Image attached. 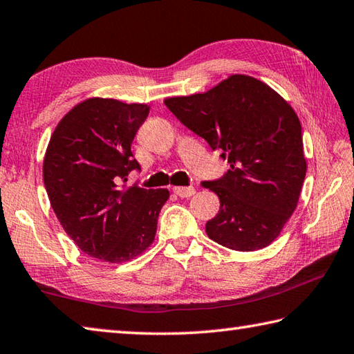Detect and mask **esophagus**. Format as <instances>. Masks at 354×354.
Masks as SVG:
<instances>
[{"label": "esophagus", "mask_w": 354, "mask_h": 354, "mask_svg": "<svg viewBox=\"0 0 354 354\" xmlns=\"http://www.w3.org/2000/svg\"><path fill=\"white\" fill-rule=\"evenodd\" d=\"M173 192L179 196V198H189L192 195H195V187H175Z\"/></svg>", "instance_id": "obj_1"}]
</instances>
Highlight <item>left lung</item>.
<instances>
[{"label": "left lung", "mask_w": 354, "mask_h": 354, "mask_svg": "<svg viewBox=\"0 0 354 354\" xmlns=\"http://www.w3.org/2000/svg\"><path fill=\"white\" fill-rule=\"evenodd\" d=\"M164 104L230 165L223 178L203 183L220 198V212L205 224L209 239L241 252L269 246L297 207L306 175L292 106L266 83L243 74Z\"/></svg>", "instance_id": "8db88e82"}]
</instances>
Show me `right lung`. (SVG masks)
<instances>
[{
  "label": "right lung",
  "mask_w": 354,
  "mask_h": 354,
  "mask_svg": "<svg viewBox=\"0 0 354 354\" xmlns=\"http://www.w3.org/2000/svg\"><path fill=\"white\" fill-rule=\"evenodd\" d=\"M149 113L144 104L91 97L69 110L50 136L44 187L62 227L93 259L130 261L155 241L169 190L120 185L140 169L131 142Z\"/></svg>",
  "instance_id": "right-lung-1"
}]
</instances>
